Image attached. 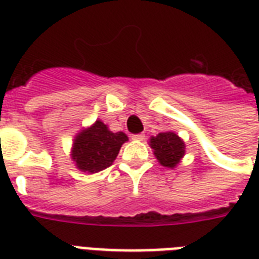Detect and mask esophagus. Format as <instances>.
Returning a JSON list of instances; mask_svg holds the SVG:
<instances>
[{
	"label": "esophagus",
	"instance_id": "1",
	"mask_svg": "<svg viewBox=\"0 0 259 259\" xmlns=\"http://www.w3.org/2000/svg\"><path fill=\"white\" fill-rule=\"evenodd\" d=\"M144 138H145V134H142V133L133 134V136H132V140H134V141H142Z\"/></svg>",
	"mask_w": 259,
	"mask_h": 259
}]
</instances>
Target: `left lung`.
I'll return each mask as SVG.
<instances>
[{
	"instance_id": "8db88e82",
	"label": "left lung",
	"mask_w": 259,
	"mask_h": 259,
	"mask_svg": "<svg viewBox=\"0 0 259 259\" xmlns=\"http://www.w3.org/2000/svg\"><path fill=\"white\" fill-rule=\"evenodd\" d=\"M149 145L158 164L170 169L180 164L185 154L184 141L175 132L158 133L156 137H150Z\"/></svg>"
}]
</instances>
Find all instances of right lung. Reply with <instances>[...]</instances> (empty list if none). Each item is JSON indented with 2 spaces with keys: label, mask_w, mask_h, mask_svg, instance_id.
Wrapping results in <instances>:
<instances>
[{
  "label": "right lung",
  "mask_w": 259,
  "mask_h": 259,
  "mask_svg": "<svg viewBox=\"0 0 259 259\" xmlns=\"http://www.w3.org/2000/svg\"><path fill=\"white\" fill-rule=\"evenodd\" d=\"M129 138L123 132L113 133L101 119L82 129L74 138L71 160L79 170L97 173L109 168L117 158L121 146Z\"/></svg>",
  "instance_id": "1"
}]
</instances>
